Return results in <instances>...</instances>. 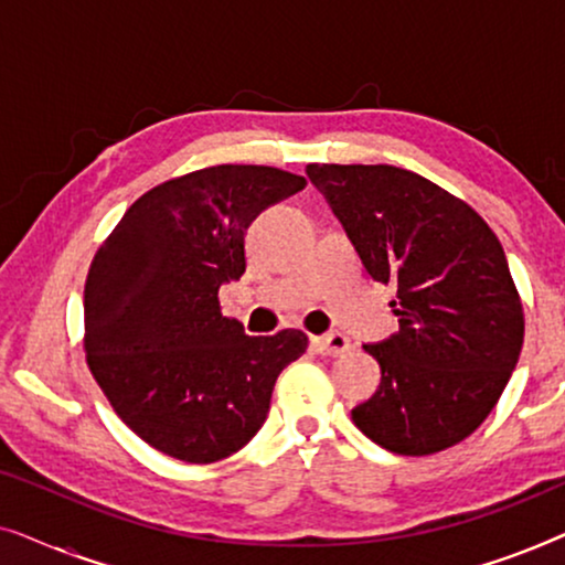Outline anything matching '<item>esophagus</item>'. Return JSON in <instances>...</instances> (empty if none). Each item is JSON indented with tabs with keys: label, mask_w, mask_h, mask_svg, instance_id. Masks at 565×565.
I'll list each match as a JSON object with an SVG mask.
<instances>
[{
	"label": "esophagus",
	"mask_w": 565,
	"mask_h": 565,
	"mask_svg": "<svg viewBox=\"0 0 565 565\" xmlns=\"http://www.w3.org/2000/svg\"><path fill=\"white\" fill-rule=\"evenodd\" d=\"M311 347L319 354H331V358H337V354H344L347 350H350L352 342H350V337L334 331V334H327V337H313Z\"/></svg>",
	"instance_id": "34e87169"
}]
</instances>
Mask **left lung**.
<instances>
[{
	"label": "left lung",
	"mask_w": 565,
	"mask_h": 565,
	"mask_svg": "<svg viewBox=\"0 0 565 565\" xmlns=\"http://www.w3.org/2000/svg\"><path fill=\"white\" fill-rule=\"evenodd\" d=\"M362 267L396 285L398 331L365 344L381 385L352 419L385 450L431 455L481 427L516 367L524 316L507 254L473 207L391 164H308Z\"/></svg>",
	"instance_id": "8db88e82"
}]
</instances>
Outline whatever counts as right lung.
Returning a JSON list of instances; mask_svg holds the SVG:
<instances>
[{"label":"right lung","instance_id":"right-lung-1","mask_svg":"<svg viewBox=\"0 0 565 565\" xmlns=\"http://www.w3.org/2000/svg\"><path fill=\"white\" fill-rule=\"evenodd\" d=\"M303 188L275 167L198 169L138 198L95 254L87 365L115 414L169 458L242 450L267 419L277 375L306 352L303 331L246 337L218 303L221 285L244 275L252 221Z\"/></svg>","mask_w":565,"mask_h":565}]
</instances>
